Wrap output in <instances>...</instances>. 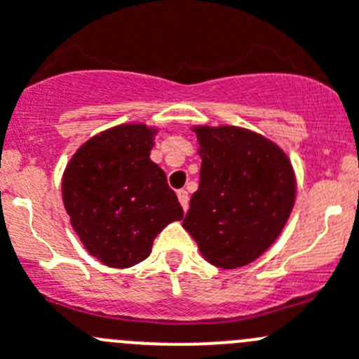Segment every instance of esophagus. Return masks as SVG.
<instances>
[{"mask_svg":"<svg viewBox=\"0 0 359 359\" xmlns=\"http://www.w3.org/2000/svg\"><path fill=\"white\" fill-rule=\"evenodd\" d=\"M177 196H179V202H180V205H182L184 211H187V203H189V195H187L186 189H179V191H177Z\"/></svg>","mask_w":359,"mask_h":359,"instance_id":"esophagus-1","label":"esophagus"}]
</instances>
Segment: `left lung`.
Listing matches in <instances>:
<instances>
[{
    "instance_id": "left-lung-1",
    "label": "left lung",
    "mask_w": 359,
    "mask_h": 359,
    "mask_svg": "<svg viewBox=\"0 0 359 359\" xmlns=\"http://www.w3.org/2000/svg\"><path fill=\"white\" fill-rule=\"evenodd\" d=\"M202 159L182 227L203 259L236 270L276 243L297 198L292 161L272 140L234 125H193Z\"/></svg>"
}]
</instances>
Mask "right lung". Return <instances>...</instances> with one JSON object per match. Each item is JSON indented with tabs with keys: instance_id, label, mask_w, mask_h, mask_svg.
Segmentation results:
<instances>
[{
	"instance_id": "add662e5",
	"label": "right lung",
	"mask_w": 359,
	"mask_h": 359,
	"mask_svg": "<svg viewBox=\"0 0 359 359\" xmlns=\"http://www.w3.org/2000/svg\"><path fill=\"white\" fill-rule=\"evenodd\" d=\"M157 127L125 123L87 140L62 173V202L86 250L111 268L147 259L156 236L184 211L150 159Z\"/></svg>"
}]
</instances>
